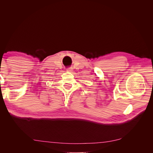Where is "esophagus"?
<instances>
[{
  "mask_svg": "<svg viewBox=\"0 0 153 153\" xmlns=\"http://www.w3.org/2000/svg\"><path fill=\"white\" fill-rule=\"evenodd\" d=\"M73 71V68H68L67 69V71H69V72H71Z\"/></svg>",
  "mask_w": 153,
  "mask_h": 153,
  "instance_id": "obj_1",
  "label": "esophagus"
}]
</instances>
